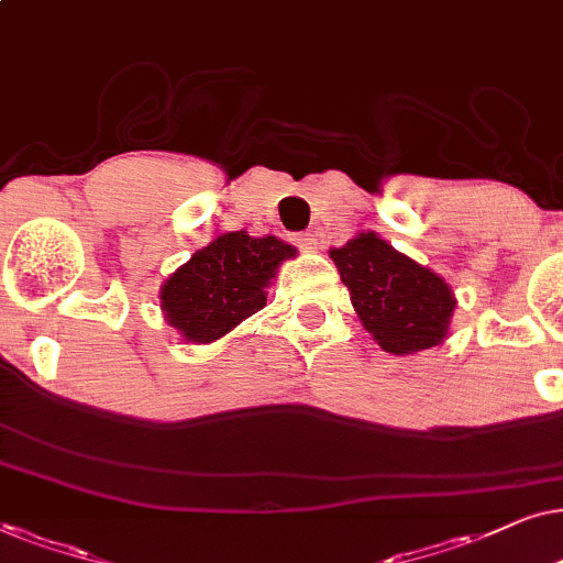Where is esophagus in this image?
Masks as SVG:
<instances>
[{
  "mask_svg": "<svg viewBox=\"0 0 563 563\" xmlns=\"http://www.w3.org/2000/svg\"><path fill=\"white\" fill-rule=\"evenodd\" d=\"M296 244L301 246V250H306V252H313V250H317V239H313V234H309V231H306V234H298Z\"/></svg>",
  "mask_w": 563,
  "mask_h": 563,
  "instance_id": "esophagus-1",
  "label": "esophagus"
}]
</instances>
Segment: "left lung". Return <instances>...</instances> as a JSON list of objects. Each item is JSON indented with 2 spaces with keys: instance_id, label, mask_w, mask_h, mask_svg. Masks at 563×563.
Wrapping results in <instances>:
<instances>
[{
  "instance_id": "obj_1",
  "label": "left lung",
  "mask_w": 563,
  "mask_h": 563,
  "mask_svg": "<svg viewBox=\"0 0 563 563\" xmlns=\"http://www.w3.org/2000/svg\"><path fill=\"white\" fill-rule=\"evenodd\" d=\"M329 257L363 327L386 352L415 355L445 340L455 296L438 273L396 252L373 231L329 250Z\"/></svg>"
}]
</instances>
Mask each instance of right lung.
<instances>
[{
	"mask_svg": "<svg viewBox=\"0 0 563 563\" xmlns=\"http://www.w3.org/2000/svg\"><path fill=\"white\" fill-rule=\"evenodd\" d=\"M296 246L277 236L229 231L177 267L159 290L162 311L187 342H216L265 309V288Z\"/></svg>",
	"mask_w": 563,
	"mask_h": 563,
	"instance_id": "obj_1",
	"label": "right lung"
}]
</instances>
